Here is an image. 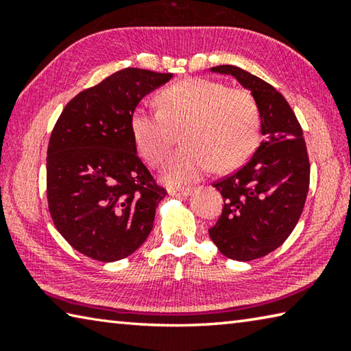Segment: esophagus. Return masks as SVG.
I'll return each mask as SVG.
<instances>
[{"mask_svg": "<svg viewBox=\"0 0 351 351\" xmlns=\"http://www.w3.org/2000/svg\"><path fill=\"white\" fill-rule=\"evenodd\" d=\"M192 187H180V189H170L169 192L170 195H173V197H187V195L192 193Z\"/></svg>", "mask_w": 351, "mask_h": 351, "instance_id": "esophagus-1", "label": "esophagus"}]
</instances>
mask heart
<instances>
[{
	"instance_id": "obj_1",
	"label": "heart",
	"mask_w": 351,
	"mask_h": 351,
	"mask_svg": "<svg viewBox=\"0 0 351 351\" xmlns=\"http://www.w3.org/2000/svg\"><path fill=\"white\" fill-rule=\"evenodd\" d=\"M159 110H134L130 121L139 153L148 164L162 165L182 132L186 145L170 159L164 178L170 184L199 180L212 167L239 169L260 139V110L243 88L209 79H186L158 94Z\"/></svg>"
}]
</instances>
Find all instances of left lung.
<instances>
[{
    "label": "left lung",
    "mask_w": 351,
    "mask_h": 351,
    "mask_svg": "<svg viewBox=\"0 0 351 351\" xmlns=\"http://www.w3.org/2000/svg\"><path fill=\"white\" fill-rule=\"evenodd\" d=\"M212 71L234 75L260 110L263 139L243 167L213 182L224 206L209 229L219 252L249 261L274 251L294 230L310 189V158L300 123L274 86L232 64Z\"/></svg>",
    "instance_id": "left-lung-1"
}]
</instances>
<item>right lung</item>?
<instances>
[{
	"instance_id": "right-lung-1",
	"label": "right lung",
	"mask_w": 351,
	"mask_h": 351,
	"mask_svg": "<svg viewBox=\"0 0 351 351\" xmlns=\"http://www.w3.org/2000/svg\"><path fill=\"white\" fill-rule=\"evenodd\" d=\"M170 73L125 68L77 94L47 145L46 195L56 228L99 261L128 257L147 240L167 190L136 153L132 114Z\"/></svg>"
}]
</instances>
